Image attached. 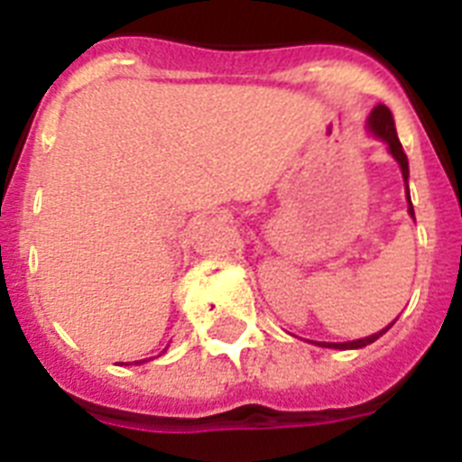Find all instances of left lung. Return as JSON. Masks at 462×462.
<instances>
[{"instance_id": "8db88e82", "label": "left lung", "mask_w": 462, "mask_h": 462, "mask_svg": "<svg viewBox=\"0 0 462 462\" xmlns=\"http://www.w3.org/2000/svg\"><path fill=\"white\" fill-rule=\"evenodd\" d=\"M368 126L374 136L382 138V141L389 145V152L393 154V159L400 164V171H402V180L407 182V178H410V164H407V154L405 150H402V145H400L398 134H395V122H393V116H391V110L383 104L374 106L373 113H370L368 117ZM407 203H410V215L414 217V208H411V199H410V187H407ZM389 328L391 324L383 330H379V333H374V336L361 337V340H354V342H319V345L330 346V349H361V346L365 345H373V342L377 340L379 336H383Z\"/></svg>"}]
</instances>
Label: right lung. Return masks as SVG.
<instances>
[{
	"label": "right lung",
	"mask_w": 462,
	"mask_h": 462,
	"mask_svg": "<svg viewBox=\"0 0 462 462\" xmlns=\"http://www.w3.org/2000/svg\"><path fill=\"white\" fill-rule=\"evenodd\" d=\"M134 363H138V361H134ZM141 363H143V361H141Z\"/></svg>",
	"instance_id": "1"
}]
</instances>
